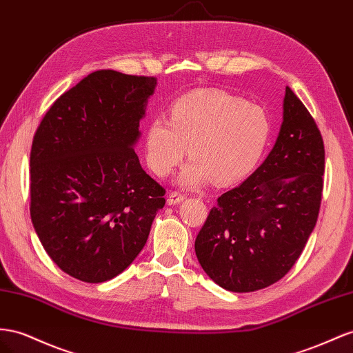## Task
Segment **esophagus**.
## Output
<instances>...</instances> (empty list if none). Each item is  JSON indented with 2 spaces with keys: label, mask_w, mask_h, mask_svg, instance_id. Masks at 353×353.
<instances>
[{
  "label": "esophagus",
  "mask_w": 353,
  "mask_h": 353,
  "mask_svg": "<svg viewBox=\"0 0 353 353\" xmlns=\"http://www.w3.org/2000/svg\"><path fill=\"white\" fill-rule=\"evenodd\" d=\"M187 197V194L184 193H179V192H170L169 193V199H168V203L169 205H176L179 202H183V200Z\"/></svg>",
  "instance_id": "esophagus-1"
}]
</instances>
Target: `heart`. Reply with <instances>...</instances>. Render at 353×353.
Returning <instances> with one entry per match:
<instances>
[{
    "label": "heart",
    "instance_id": "heart-1",
    "mask_svg": "<svg viewBox=\"0 0 353 353\" xmlns=\"http://www.w3.org/2000/svg\"><path fill=\"white\" fill-rule=\"evenodd\" d=\"M270 123L260 107L223 93H194L179 99L169 121L157 117L145 133V159L159 176L183 160L178 183L200 187L215 178L232 183L245 176L268 144Z\"/></svg>",
    "mask_w": 353,
    "mask_h": 353
}]
</instances>
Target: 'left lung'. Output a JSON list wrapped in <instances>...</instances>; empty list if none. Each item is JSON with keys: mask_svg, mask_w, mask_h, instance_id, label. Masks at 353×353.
<instances>
[{"mask_svg": "<svg viewBox=\"0 0 353 353\" xmlns=\"http://www.w3.org/2000/svg\"><path fill=\"white\" fill-rule=\"evenodd\" d=\"M325 150L315 120L287 88L283 120L269 156L242 184L216 200L194 250L221 288L252 292L270 287L299 260L315 228Z\"/></svg>", "mask_w": 353, "mask_h": 353, "instance_id": "left-lung-1", "label": "left lung"}]
</instances>
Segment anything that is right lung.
<instances>
[{"label":"right lung","mask_w":353,"mask_h":353,"mask_svg":"<svg viewBox=\"0 0 353 353\" xmlns=\"http://www.w3.org/2000/svg\"><path fill=\"white\" fill-rule=\"evenodd\" d=\"M154 77L89 74L46 112L31 148V220L72 278L99 283L128 269L166 203L135 153Z\"/></svg>","instance_id":"add662e5"}]
</instances>
